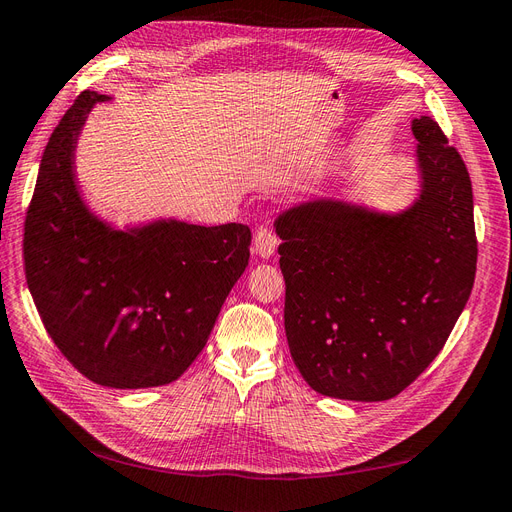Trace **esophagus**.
Returning <instances> with one entry per match:
<instances>
[{
    "label": "esophagus",
    "mask_w": 512,
    "mask_h": 512,
    "mask_svg": "<svg viewBox=\"0 0 512 512\" xmlns=\"http://www.w3.org/2000/svg\"><path fill=\"white\" fill-rule=\"evenodd\" d=\"M277 245H280V239L275 237V232H273L269 226H262V228L256 230V235H254V247H252V252H254L258 258L267 260V258H271V256L275 254Z\"/></svg>",
    "instance_id": "1"
}]
</instances>
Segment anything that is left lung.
<instances>
[{"label":"left lung","instance_id":"obj_1","mask_svg":"<svg viewBox=\"0 0 512 512\" xmlns=\"http://www.w3.org/2000/svg\"><path fill=\"white\" fill-rule=\"evenodd\" d=\"M418 194L380 211L312 198L277 215L284 327L320 395L384 401L440 354L476 273L472 181L431 117L412 119Z\"/></svg>","mask_w":512,"mask_h":512}]
</instances>
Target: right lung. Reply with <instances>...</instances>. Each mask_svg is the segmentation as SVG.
I'll list each match as a JSON object with an SVG mask.
<instances>
[{
    "label": "right lung",
    "mask_w": 512,
    "mask_h": 512,
    "mask_svg": "<svg viewBox=\"0 0 512 512\" xmlns=\"http://www.w3.org/2000/svg\"><path fill=\"white\" fill-rule=\"evenodd\" d=\"M83 91L53 130L25 218V275L46 333L91 382L149 389L188 369L250 260L245 224L177 218L117 228L89 209L76 143L94 106Z\"/></svg>",
    "instance_id": "right-lung-1"
}]
</instances>
